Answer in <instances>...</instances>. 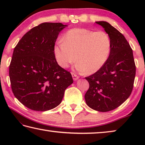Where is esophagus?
I'll return each mask as SVG.
<instances>
[{"label":"esophagus","instance_id":"obj_1","mask_svg":"<svg viewBox=\"0 0 145 145\" xmlns=\"http://www.w3.org/2000/svg\"><path fill=\"white\" fill-rule=\"evenodd\" d=\"M72 77H73V79L74 80H77L78 78H79V77H78V75H77L75 74V73H72Z\"/></svg>","mask_w":145,"mask_h":145}]
</instances>
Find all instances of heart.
<instances>
[{
	"instance_id": "heart-1",
	"label": "heart",
	"mask_w": 145,
	"mask_h": 145,
	"mask_svg": "<svg viewBox=\"0 0 145 145\" xmlns=\"http://www.w3.org/2000/svg\"><path fill=\"white\" fill-rule=\"evenodd\" d=\"M111 46V38L106 32L75 28L67 31L63 41L56 43L54 52L61 67L67 68L77 59L75 68L78 72L93 74L109 59Z\"/></svg>"
}]
</instances>
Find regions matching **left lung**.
<instances>
[{"mask_svg":"<svg viewBox=\"0 0 145 145\" xmlns=\"http://www.w3.org/2000/svg\"><path fill=\"white\" fill-rule=\"evenodd\" d=\"M96 23L102 26L111 38V52L101 69L85 77L89 87L84 97L91 109L107 112L119 107L131 95L136 65L132 49L124 36L107 22Z\"/></svg>","mask_w":145,"mask_h":145,"instance_id":"left-lung-1","label":"left lung"}]
</instances>
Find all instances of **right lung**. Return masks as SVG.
Here are the masks:
<instances>
[{"instance_id":"1","label":"right lung","mask_w":145,"mask_h":145,"mask_svg":"<svg viewBox=\"0 0 145 145\" xmlns=\"http://www.w3.org/2000/svg\"><path fill=\"white\" fill-rule=\"evenodd\" d=\"M67 26L41 24L24 34L14 48L9 69L12 91L33 111L57 107L73 83L72 74L58 65L54 52L59 33Z\"/></svg>"}]
</instances>
